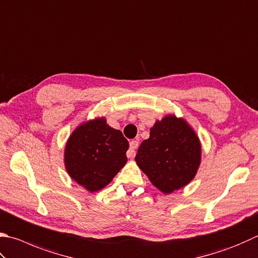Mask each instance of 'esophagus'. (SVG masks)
<instances>
[{"label": "esophagus", "mask_w": 258, "mask_h": 258, "mask_svg": "<svg viewBox=\"0 0 258 258\" xmlns=\"http://www.w3.org/2000/svg\"><path fill=\"white\" fill-rule=\"evenodd\" d=\"M137 147H138V142H137V140H131V142H130V147L128 149V152H127L128 158L133 159L136 156V149H137Z\"/></svg>", "instance_id": "esophagus-1"}]
</instances>
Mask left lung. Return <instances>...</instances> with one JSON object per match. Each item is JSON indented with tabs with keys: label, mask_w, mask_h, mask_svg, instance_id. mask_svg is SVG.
I'll use <instances>...</instances> for the list:
<instances>
[{
	"label": "left lung",
	"mask_w": 258,
	"mask_h": 258,
	"mask_svg": "<svg viewBox=\"0 0 258 258\" xmlns=\"http://www.w3.org/2000/svg\"><path fill=\"white\" fill-rule=\"evenodd\" d=\"M136 163L154 186L165 194L192 181L201 163V144L189 124L168 114L150 128L136 155Z\"/></svg>",
	"instance_id": "obj_1"
}]
</instances>
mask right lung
Segmentation results:
<instances>
[{"label":"right lung","mask_w":258,"mask_h":258,"mask_svg":"<svg viewBox=\"0 0 258 258\" xmlns=\"http://www.w3.org/2000/svg\"><path fill=\"white\" fill-rule=\"evenodd\" d=\"M128 140L111 128L104 118L80 124L66 143L67 173L89 192H96L112 181L127 163Z\"/></svg>","instance_id":"obj_1"}]
</instances>
